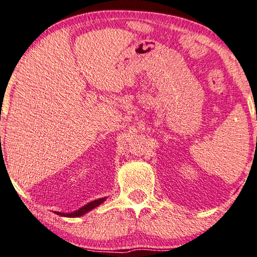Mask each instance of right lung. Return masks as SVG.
Here are the masks:
<instances>
[{"instance_id": "right-lung-1", "label": "right lung", "mask_w": 257, "mask_h": 257, "mask_svg": "<svg viewBox=\"0 0 257 257\" xmlns=\"http://www.w3.org/2000/svg\"><path fill=\"white\" fill-rule=\"evenodd\" d=\"M104 201H105V197H104V198L95 199V201L90 202V203H88V204H86L85 206L80 207L79 210H78V211L71 212V213H61V212H55V213H56V214H59V215L68 216V217H77V216H81V215L86 214L87 212H89L90 210H93V208H95L96 206H98L99 204H102Z\"/></svg>"}]
</instances>
